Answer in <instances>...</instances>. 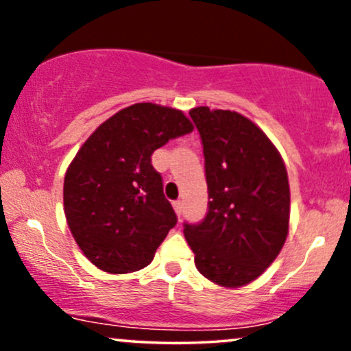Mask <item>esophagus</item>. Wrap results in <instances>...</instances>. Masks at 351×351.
Wrapping results in <instances>:
<instances>
[{"instance_id":"1","label":"esophagus","mask_w":351,"mask_h":351,"mask_svg":"<svg viewBox=\"0 0 351 351\" xmlns=\"http://www.w3.org/2000/svg\"><path fill=\"white\" fill-rule=\"evenodd\" d=\"M173 208H175L176 215H178V216L183 215V201H181V199L173 201Z\"/></svg>"}]
</instances>
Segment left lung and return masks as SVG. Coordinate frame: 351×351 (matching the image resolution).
<instances>
[{
  "label": "left lung",
  "mask_w": 351,
  "mask_h": 351,
  "mask_svg": "<svg viewBox=\"0 0 351 351\" xmlns=\"http://www.w3.org/2000/svg\"><path fill=\"white\" fill-rule=\"evenodd\" d=\"M189 117L203 143L209 201L201 223H184V237L206 279L241 287L257 279L285 243L287 170L267 135L244 115L196 107Z\"/></svg>",
  "instance_id": "1"
}]
</instances>
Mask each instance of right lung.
Returning <instances> with one entry per match:
<instances>
[{
    "label": "right lung",
    "instance_id": "add662e5",
    "mask_svg": "<svg viewBox=\"0 0 351 351\" xmlns=\"http://www.w3.org/2000/svg\"><path fill=\"white\" fill-rule=\"evenodd\" d=\"M193 123L176 108L135 104L94 132L64 178V213L80 251L110 274L152 263L176 217L152 155Z\"/></svg>",
    "mask_w": 351,
    "mask_h": 351
}]
</instances>
